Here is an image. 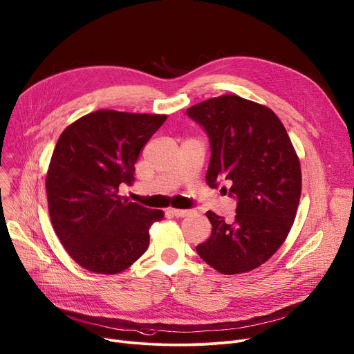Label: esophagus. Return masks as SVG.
Listing matches in <instances>:
<instances>
[{"label":"esophagus","mask_w":354,"mask_h":354,"mask_svg":"<svg viewBox=\"0 0 354 354\" xmlns=\"http://www.w3.org/2000/svg\"><path fill=\"white\" fill-rule=\"evenodd\" d=\"M171 212L175 215V217H188L194 211L192 209H171Z\"/></svg>","instance_id":"1"}]
</instances>
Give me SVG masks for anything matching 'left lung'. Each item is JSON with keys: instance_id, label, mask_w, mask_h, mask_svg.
<instances>
[{"instance_id": "1", "label": "left lung", "mask_w": 354, "mask_h": 354, "mask_svg": "<svg viewBox=\"0 0 354 354\" xmlns=\"http://www.w3.org/2000/svg\"><path fill=\"white\" fill-rule=\"evenodd\" d=\"M187 114L209 139L207 183L227 182L237 199L233 223L207 212L212 233L196 253L223 274L253 270L281 248L294 224L301 196L295 149L278 115L237 95L199 102Z\"/></svg>"}]
</instances>
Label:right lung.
<instances>
[{
  "label": "right lung",
  "instance_id": "right-lung-1",
  "mask_svg": "<svg viewBox=\"0 0 354 354\" xmlns=\"http://www.w3.org/2000/svg\"><path fill=\"white\" fill-rule=\"evenodd\" d=\"M165 120L100 110L60 134L46 176L49 214L65 250L86 270L120 273L147 250L149 228L163 211L130 203L118 188L131 185L134 163Z\"/></svg>",
  "mask_w": 354,
  "mask_h": 354
}]
</instances>
